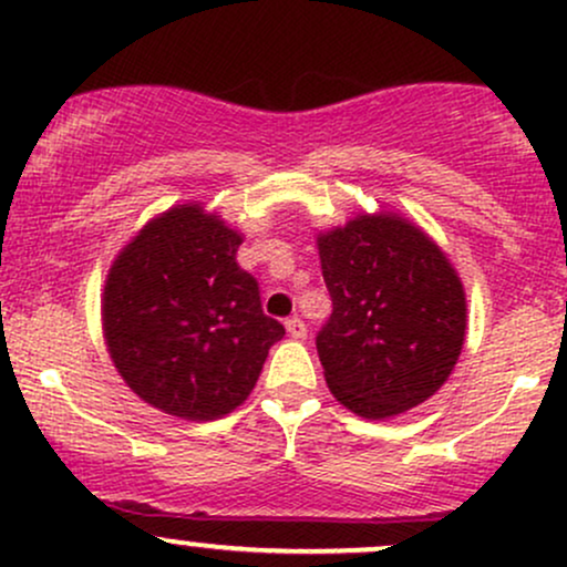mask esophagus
Here are the masks:
<instances>
[{
	"mask_svg": "<svg viewBox=\"0 0 567 567\" xmlns=\"http://www.w3.org/2000/svg\"><path fill=\"white\" fill-rule=\"evenodd\" d=\"M285 328H288L290 338H303L306 336V324H303V320H298V317H290V320L285 322Z\"/></svg>",
	"mask_w": 567,
	"mask_h": 567,
	"instance_id": "obj_1",
	"label": "esophagus"
}]
</instances>
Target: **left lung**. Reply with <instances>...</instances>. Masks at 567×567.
Listing matches in <instances>:
<instances>
[{"label": "left lung", "instance_id": "1", "mask_svg": "<svg viewBox=\"0 0 567 567\" xmlns=\"http://www.w3.org/2000/svg\"><path fill=\"white\" fill-rule=\"evenodd\" d=\"M333 315L317 336L330 392L368 421L408 413L451 379L466 290L447 252L402 213H357L317 231Z\"/></svg>", "mask_w": 567, "mask_h": 567}]
</instances>
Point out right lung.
<instances>
[{"label": "right lung", "mask_w": 567, "mask_h": 567, "mask_svg": "<svg viewBox=\"0 0 567 567\" xmlns=\"http://www.w3.org/2000/svg\"><path fill=\"white\" fill-rule=\"evenodd\" d=\"M243 239L192 199L148 218L106 275L109 357L130 392L173 419L202 424L237 410L285 336L239 269Z\"/></svg>", "instance_id": "add662e5"}]
</instances>
